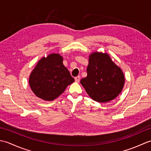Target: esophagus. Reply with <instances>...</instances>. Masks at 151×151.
<instances>
[{"label": "esophagus", "instance_id": "34e87169", "mask_svg": "<svg viewBox=\"0 0 151 151\" xmlns=\"http://www.w3.org/2000/svg\"><path fill=\"white\" fill-rule=\"evenodd\" d=\"M75 82L78 83L80 82V76H76V77L75 78Z\"/></svg>", "mask_w": 151, "mask_h": 151}]
</instances>
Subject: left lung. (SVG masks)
I'll return each mask as SVG.
<instances>
[{"instance_id": "1", "label": "left lung", "mask_w": 151, "mask_h": 151, "mask_svg": "<svg viewBox=\"0 0 151 151\" xmlns=\"http://www.w3.org/2000/svg\"><path fill=\"white\" fill-rule=\"evenodd\" d=\"M87 74L81 83L89 97L97 102L114 100L123 88V70L107 53L93 52L89 54Z\"/></svg>"}]
</instances>
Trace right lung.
Returning a JSON list of instances; mask_svg holds the SVG:
<instances>
[{"mask_svg":"<svg viewBox=\"0 0 151 151\" xmlns=\"http://www.w3.org/2000/svg\"><path fill=\"white\" fill-rule=\"evenodd\" d=\"M63 57L52 53L43 57L31 72L29 85L37 97L52 101L62 94L66 88L75 81L64 66Z\"/></svg>","mask_w":151,"mask_h":151,"instance_id":"add662e5","label":"right lung"}]
</instances>
